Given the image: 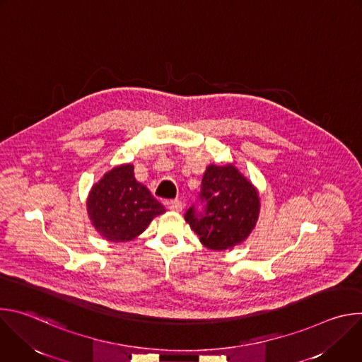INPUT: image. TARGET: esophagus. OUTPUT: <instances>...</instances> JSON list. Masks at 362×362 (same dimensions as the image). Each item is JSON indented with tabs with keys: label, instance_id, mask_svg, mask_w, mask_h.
Returning a JSON list of instances; mask_svg holds the SVG:
<instances>
[{
	"label": "esophagus",
	"instance_id": "esophagus-1",
	"mask_svg": "<svg viewBox=\"0 0 362 362\" xmlns=\"http://www.w3.org/2000/svg\"><path fill=\"white\" fill-rule=\"evenodd\" d=\"M168 209L172 212H182L183 209V203L180 200H170L168 203Z\"/></svg>",
	"mask_w": 362,
	"mask_h": 362
}]
</instances>
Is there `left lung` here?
<instances>
[{
  "label": "left lung",
  "mask_w": 362,
  "mask_h": 362,
  "mask_svg": "<svg viewBox=\"0 0 362 362\" xmlns=\"http://www.w3.org/2000/svg\"><path fill=\"white\" fill-rule=\"evenodd\" d=\"M200 197L204 214L196 215L190 208L185 219L204 247L226 250L247 239L259 218L261 197L235 163L206 168Z\"/></svg>",
  "instance_id": "8db88e82"
}]
</instances>
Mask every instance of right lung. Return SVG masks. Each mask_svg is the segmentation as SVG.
<instances>
[{"instance_id": "1", "label": "right lung", "mask_w": 362, "mask_h": 362, "mask_svg": "<svg viewBox=\"0 0 362 362\" xmlns=\"http://www.w3.org/2000/svg\"><path fill=\"white\" fill-rule=\"evenodd\" d=\"M87 215L95 232L109 242H129L166 212L148 189L136 180L134 166L119 165L93 185Z\"/></svg>"}]
</instances>
